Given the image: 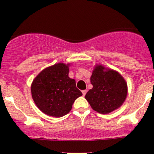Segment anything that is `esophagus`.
<instances>
[{"instance_id": "1", "label": "esophagus", "mask_w": 154, "mask_h": 154, "mask_svg": "<svg viewBox=\"0 0 154 154\" xmlns=\"http://www.w3.org/2000/svg\"><path fill=\"white\" fill-rule=\"evenodd\" d=\"M87 90H84V91H82V95H84V96H85V94H86V93H87Z\"/></svg>"}]
</instances>
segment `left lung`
I'll use <instances>...</instances> for the list:
<instances>
[{
  "label": "left lung",
  "mask_w": 154,
  "mask_h": 154,
  "mask_svg": "<svg viewBox=\"0 0 154 154\" xmlns=\"http://www.w3.org/2000/svg\"><path fill=\"white\" fill-rule=\"evenodd\" d=\"M93 88L86 93L93 110L109 114L122 105L128 95V85L119 72L96 65L91 77Z\"/></svg>",
  "instance_id": "left-lung-1"
}]
</instances>
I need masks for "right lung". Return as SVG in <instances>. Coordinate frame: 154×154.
<instances>
[{
    "label": "right lung",
    "instance_id": "add662e5",
    "mask_svg": "<svg viewBox=\"0 0 154 154\" xmlns=\"http://www.w3.org/2000/svg\"><path fill=\"white\" fill-rule=\"evenodd\" d=\"M69 63L47 67L34 79L31 93L36 106L44 114L61 117L71 111L75 100L82 95L74 79L69 77Z\"/></svg>",
    "mask_w": 154,
    "mask_h": 154
}]
</instances>
